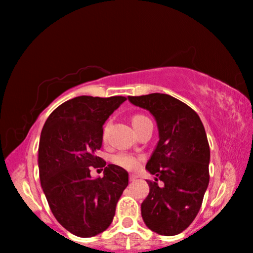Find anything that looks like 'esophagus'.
Returning <instances> with one entry per match:
<instances>
[{
	"instance_id": "34e87169",
	"label": "esophagus",
	"mask_w": 253,
	"mask_h": 253,
	"mask_svg": "<svg viewBox=\"0 0 253 253\" xmlns=\"http://www.w3.org/2000/svg\"><path fill=\"white\" fill-rule=\"evenodd\" d=\"M137 178H139V176H136V174H134V173H130L129 174V180L130 181H135Z\"/></svg>"
}]
</instances>
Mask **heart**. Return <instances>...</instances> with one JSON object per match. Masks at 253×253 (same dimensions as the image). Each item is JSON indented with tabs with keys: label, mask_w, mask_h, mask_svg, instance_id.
Returning <instances> with one entry per match:
<instances>
[{
	"label": "heart",
	"mask_w": 253,
	"mask_h": 253,
	"mask_svg": "<svg viewBox=\"0 0 253 253\" xmlns=\"http://www.w3.org/2000/svg\"><path fill=\"white\" fill-rule=\"evenodd\" d=\"M144 119H147V118L144 116H141V114H136V116H134L132 118L133 127L136 126V125H139L141 121H143ZM104 134H105V132H104ZM113 162L117 164V166L124 168V169L134 170L140 166L141 157L134 156V155H132V154L123 153V154L116 155V156L113 157Z\"/></svg>",
	"instance_id": "heart-1"
}]
</instances>
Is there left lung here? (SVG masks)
<instances>
[{
  "label": "left lung",
  "instance_id": "1",
  "mask_svg": "<svg viewBox=\"0 0 253 253\" xmlns=\"http://www.w3.org/2000/svg\"><path fill=\"white\" fill-rule=\"evenodd\" d=\"M128 100L149 111L158 129L157 146L146 166L155 181H148L149 194L141 204V215L157 234H180L199 213L210 183L211 151L205 127L190 106L170 95L128 96Z\"/></svg>",
  "mask_w": 253,
  "mask_h": 253
}]
</instances>
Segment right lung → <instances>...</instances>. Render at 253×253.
<instances>
[{
	"instance_id": "obj_1",
	"label": "right lung",
	"mask_w": 253,
	"mask_h": 253,
	"mask_svg": "<svg viewBox=\"0 0 253 253\" xmlns=\"http://www.w3.org/2000/svg\"><path fill=\"white\" fill-rule=\"evenodd\" d=\"M125 100L75 97L56 107L42 127L38 150L42 191L59 223L79 237L96 236L110 227L128 185L126 170L106 166L96 155L103 125ZM91 166L104 167V177L91 178Z\"/></svg>"
}]
</instances>
